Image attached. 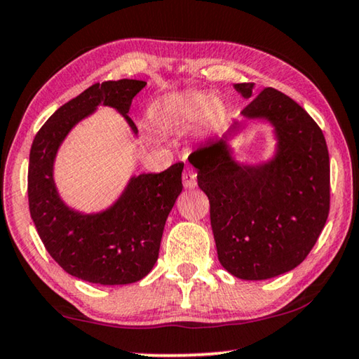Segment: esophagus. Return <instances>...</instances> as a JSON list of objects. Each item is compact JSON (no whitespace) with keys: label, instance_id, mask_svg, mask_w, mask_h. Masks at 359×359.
Listing matches in <instances>:
<instances>
[{"label":"esophagus","instance_id":"obj_1","mask_svg":"<svg viewBox=\"0 0 359 359\" xmlns=\"http://www.w3.org/2000/svg\"><path fill=\"white\" fill-rule=\"evenodd\" d=\"M196 171L193 168H187L184 171V175H182V180H184V187L185 188H194L198 185L196 182Z\"/></svg>","mask_w":359,"mask_h":359}]
</instances>
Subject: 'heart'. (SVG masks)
Here are the masks:
<instances>
[{
    "label": "heart",
    "mask_w": 359,
    "mask_h": 359,
    "mask_svg": "<svg viewBox=\"0 0 359 359\" xmlns=\"http://www.w3.org/2000/svg\"><path fill=\"white\" fill-rule=\"evenodd\" d=\"M154 115L158 120H171L182 125L201 120L205 128L217 130L226 118V106L209 93L187 92L158 102Z\"/></svg>",
    "instance_id": "heart-1"
}]
</instances>
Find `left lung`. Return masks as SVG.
Here are the masks:
<instances>
[{"mask_svg": "<svg viewBox=\"0 0 359 359\" xmlns=\"http://www.w3.org/2000/svg\"><path fill=\"white\" fill-rule=\"evenodd\" d=\"M253 83L234 88L250 100ZM274 126L277 149L261 165L231 155L228 137L209 139L188 156L210 203L218 259L242 280H266L294 269L315 245L330 214V154L323 131L290 96L267 87L242 111Z\"/></svg>", "mask_w": 359, "mask_h": 359, "instance_id": "1", "label": "left lung"}]
</instances>
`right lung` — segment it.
<instances>
[{
  "instance_id": "add662e5",
  "label": "right lung",
  "mask_w": 359,
  "mask_h": 359,
  "mask_svg": "<svg viewBox=\"0 0 359 359\" xmlns=\"http://www.w3.org/2000/svg\"><path fill=\"white\" fill-rule=\"evenodd\" d=\"M147 85L121 79L95 83L50 115L29 150L28 203L38 234L50 257L81 280L126 285L144 278L158 259L166 218L182 191L184 163L160 174L133 175L120 198L98 214L68 208L53 182L60 145L98 106L117 109L131 131V101Z\"/></svg>"
}]
</instances>
